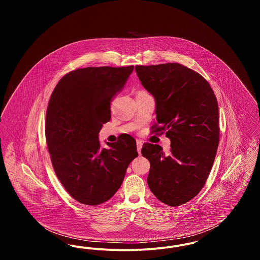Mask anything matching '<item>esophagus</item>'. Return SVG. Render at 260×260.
I'll list each match as a JSON object with an SVG mask.
<instances>
[{"label":"esophagus","instance_id":"obj_1","mask_svg":"<svg viewBox=\"0 0 260 260\" xmlns=\"http://www.w3.org/2000/svg\"><path fill=\"white\" fill-rule=\"evenodd\" d=\"M142 146H143V142H142L141 140H136V148H137V152H138L139 155H140V153H141Z\"/></svg>","mask_w":260,"mask_h":260}]
</instances>
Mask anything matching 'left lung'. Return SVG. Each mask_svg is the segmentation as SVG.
Segmentation results:
<instances>
[{
	"mask_svg": "<svg viewBox=\"0 0 260 260\" xmlns=\"http://www.w3.org/2000/svg\"><path fill=\"white\" fill-rule=\"evenodd\" d=\"M141 85L156 101L153 133L166 132L171 151L145 143L147 183L161 203L178 207L197 196L210 174L219 143L217 100L208 81L179 63L136 65Z\"/></svg>",
	"mask_w": 260,
	"mask_h": 260,
	"instance_id": "8db88e82",
	"label": "left lung"
}]
</instances>
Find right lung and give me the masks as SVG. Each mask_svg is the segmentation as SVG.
Segmentation results:
<instances>
[{
  "label": "right lung",
  "mask_w": 260,
  "mask_h": 260,
  "mask_svg": "<svg viewBox=\"0 0 260 260\" xmlns=\"http://www.w3.org/2000/svg\"><path fill=\"white\" fill-rule=\"evenodd\" d=\"M133 70V65L76 69L51 93L45 124L50 160L63 187L81 204L98 206L111 199L138 156L131 136L107 142V148L99 139L111 118L112 99Z\"/></svg>",
  "instance_id": "add662e5"
}]
</instances>
